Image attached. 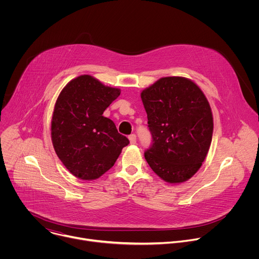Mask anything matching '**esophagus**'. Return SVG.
<instances>
[{"instance_id": "1", "label": "esophagus", "mask_w": 259, "mask_h": 259, "mask_svg": "<svg viewBox=\"0 0 259 259\" xmlns=\"http://www.w3.org/2000/svg\"><path fill=\"white\" fill-rule=\"evenodd\" d=\"M129 140H130L131 144H135L136 143V135L135 134L129 135Z\"/></svg>"}]
</instances>
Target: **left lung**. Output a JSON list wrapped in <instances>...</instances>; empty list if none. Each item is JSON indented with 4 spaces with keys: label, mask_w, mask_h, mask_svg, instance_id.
Returning <instances> with one entry per match:
<instances>
[{
    "label": "left lung",
    "mask_w": 259,
    "mask_h": 259,
    "mask_svg": "<svg viewBox=\"0 0 259 259\" xmlns=\"http://www.w3.org/2000/svg\"><path fill=\"white\" fill-rule=\"evenodd\" d=\"M152 144L144 158L163 180L179 183L202 166L212 140L211 107L191 80L166 77L141 92Z\"/></svg>",
    "instance_id": "8db88e82"
}]
</instances>
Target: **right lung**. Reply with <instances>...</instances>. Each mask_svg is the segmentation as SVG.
<instances>
[{
  "label": "right lung",
  "instance_id": "obj_1",
  "mask_svg": "<svg viewBox=\"0 0 259 259\" xmlns=\"http://www.w3.org/2000/svg\"><path fill=\"white\" fill-rule=\"evenodd\" d=\"M120 93L89 75L71 80L60 92L51 123L52 143L60 161L76 177H100L129 144L115 123L102 116Z\"/></svg>",
  "mask_w": 259,
  "mask_h": 259
}]
</instances>
